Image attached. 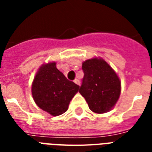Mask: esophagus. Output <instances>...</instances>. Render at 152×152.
Listing matches in <instances>:
<instances>
[{"mask_svg": "<svg viewBox=\"0 0 152 152\" xmlns=\"http://www.w3.org/2000/svg\"><path fill=\"white\" fill-rule=\"evenodd\" d=\"M74 82H75V83H76L77 85H80V80H79L78 79H76V80H74Z\"/></svg>", "mask_w": 152, "mask_h": 152, "instance_id": "1", "label": "esophagus"}]
</instances>
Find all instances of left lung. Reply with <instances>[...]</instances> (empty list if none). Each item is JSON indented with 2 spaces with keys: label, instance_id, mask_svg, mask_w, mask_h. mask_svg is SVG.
<instances>
[{
  "label": "left lung",
  "instance_id": "left-lung-1",
  "mask_svg": "<svg viewBox=\"0 0 152 152\" xmlns=\"http://www.w3.org/2000/svg\"><path fill=\"white\" fill-rule=\"evenodd\" d=\"M82 69L84 76L79 91L91 110L104 113L112 110L121 95V86L118 74L101 57L86 60Z\"/></svg>",
  "mask_w": 152,
  "mask_h": 152
}]
</instances>
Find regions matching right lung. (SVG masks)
Returning a JSON list of instances; mask_svg holds the SVG:
<instances>
[{"instance_id": "add662e5", "label": "right lung", "mask_w": 152, "mask_h": 152, "mask_svg": "<svg viewBox=\"0 0 152 152\" xmlns=\"http://www.w3.org/2000/svg\"><path fill=\"white\" fill-rule=\"evenodd\" d=\"M80 86L69 81L56 67V62L42 64L32 82L31 93L39 108L52 116L66 112Z\"/></svg>"}]
</instances>
